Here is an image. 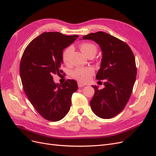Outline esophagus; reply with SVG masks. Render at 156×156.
Returning a JSON list of instances; mask_svg holds the SVG:
<instances>
[{
    "instance_id": "34e87169",
    "label": "esophagus",
    "mask_w": 156,
    "mask_h": 156,
    "mask_svg": "<svg viewBox=\"0 0 156 156\" xmlns=\"http://www.w3.org/2000/svg\"><path fill=\"white\" fill-rule=\"evenodd\" d=\"M85 85H84V84H83V83H78V87H84Z\"/></svg>"
}]
</instances>
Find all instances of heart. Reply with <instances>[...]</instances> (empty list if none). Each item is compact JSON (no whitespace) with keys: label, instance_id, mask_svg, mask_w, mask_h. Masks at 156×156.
I'll return each instance as SVG.
<instances>
[{"label":"heart","instance_id":"heart-1","mask_svg":"<svg viewBox=\"0 0 156 156\" xmlns=\"http://www.w3.org/2000/svg\"><path fill=\"white\" fill-rule=\"evenodd\" d=\"M80 49L82 53L88 56L89 55L93 54L95 55L97 53V47L91 43H84L80 45ZM72 47H68L62 53V60L64 64H68L69 60V56L72 52ZM94 74V70L92 68H78L72 72V77L81 83L88 81L92 75Z\"/></svg>","mask_w":156,"mask_h":156}]
</instances>
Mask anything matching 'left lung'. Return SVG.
I'll return each mask as SVG.
<instances>
[{
  "mask_svg": "<svg viewBox=\"0 0 156 156\" xmlns=\"http://www.w3.org/2000/svg\"><path fill=\"white\" fill-rule=\"evenodd\" d=\"M83 40L95 41L103 53L96 79L103 80L105 87L99 90L92 85L91 109L98 117L111 119L124 109L133 90L136 75L134 55L125 42L104 32L90 33Z\"/></svg>",
  "mask_w": 156,
  "mask_h": 156,
  "instance_id": "left-lung-1",
  "label": "left lung"
}]
</instances>
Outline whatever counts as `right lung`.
<instances>
[{
  "mask_svg": "<svg viewBox=\"0 0 156 156\" xmlns=\"http://www.w3.org/2000/svg\"><path fill=\"white\" fill-rule=\"evenodd\" d=\"M78 37L44 32L31 41L23 54L20 72L23 89L37 112L48 120L58 121L67 115L72 94L78 88L75 80L58 84L53 77L62 73L63 50Z\"/></svg>",
  "mask_w": 156,
  "mask_h": 156,
  "instance_id": "right-lung-1",
  "label": "right lung"
}]
</instances>
